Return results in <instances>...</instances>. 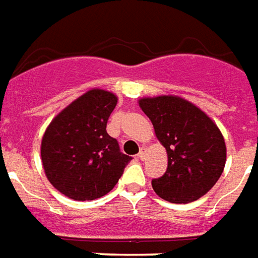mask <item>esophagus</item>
<instances>
[{"instance_id": "34e87169", "label": "esophagus", "mask_w": 258, "mask_h": 258, "mask_svg": "<svg viewBox=\"0 0 258 258\" xmlns=\"http://www.w3.org/2000/svg\"><path fill=\"white\" fill-rule=\"evenodd\" d=\"M145 154H146V149H145V147H141V150L138 153V158H139V160H143V158H145Z\"/></svg>"}]
</instances>
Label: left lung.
I'll use <instances>...</instances> for the list:
<instances>
[{
  "instance_id": "1",
  "label": "left lung",
  "mask_w": 258,
  "mask_h": 258,
  "mask_svg": "<svg viewBox=\"0 0 258 258\" xmlns=\"http://www.w3.org/2000/svg\"><path fill=\"white\" fill-rule=\"evenodd\" d=\"M139 107L168 153V169L151 181L161 199L190 203L207 194L226 164V143L206 112L178 96L143 97Z\"/></svg>"
}]
</instances>
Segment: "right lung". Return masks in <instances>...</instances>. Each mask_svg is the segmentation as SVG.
I'll return each instance as SVG.
<instances>
[{
  "mask_svg": "<svg viewBox=\"0 0 258 258\" xmlns=\"http://www.w3.org/2000/svg\"><path fill=\"white\" fill-rule=\"evenodd\" d=\"M116 104L112 92L88 90L59 112L43 135L44 173L70 199L85 202L107 195L131 161L105 130Z\"/></svg>",
  "mask_w": 258,
  "mask_h": 258,
  "instance_id": "add662e5",
  "label": "right lung"
}]
</instances>
